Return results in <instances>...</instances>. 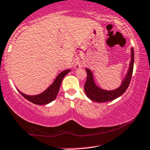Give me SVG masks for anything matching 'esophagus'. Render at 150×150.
<instances>
[{
  "label": "esophagus",
  "mask_w": 150,
  "mask_h": 150,
  "mask_svg": "<svg viewBox=\"0 0 150 150\" xmlns=\"http://www.w3.org/2000/svg\"><path fill=\"white\" fill-rule=\"evenodd\" d=\"M82 66V62H81V61H77L76 62H75V68H80Z\"/></svg>",
  "instance_id": "1"
}]
</instances>
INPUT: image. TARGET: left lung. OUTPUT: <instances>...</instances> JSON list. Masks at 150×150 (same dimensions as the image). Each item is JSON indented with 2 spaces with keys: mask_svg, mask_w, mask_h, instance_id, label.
Wrapping results in <instances>:
<instances>
[{
  "mask_svg": "<svg viewBox=\"0 0 150 150\" xmlns=\"http://www.w3.org/2000/svg\"><path fill=\"white\" fill-rule=\"evenodd\" d=\"M131 57L129 69L127 70L125 77L122 81L120 86L115 89L105 90L97 86L95 83L92 71L89 68H86L85 70L87 73V77H86V83L84 84V91H85L86 96L90 100L98 103L110 101L120 97L127 91L131 82V77H132L133 64H134V51L133 48H131Z\"/></svg>",
  "mask_w": 150,
  "mask_h": 150,
  "instance_id": "8db88e82",
  "label": "left lung"
}]
</instances>
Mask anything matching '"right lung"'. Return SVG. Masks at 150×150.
<instances>
[{
    "instance_id": "add662e5",
    "label": "right lung",
    "mask_w": 150,
    "mask_h": 150,
    "mask_svg": "<svg viewBox=\"0 0 150 150\" xmlns=\"http://www.w3.org/2000/svg\"><path fill=\"white\" fill-rule=\"evenodd\" d=\"M71 71V70L68 69L64 70L58 75V76L56 77L55 80L54 81L53 83L45 91L37 95H27L25 93L21 92L19 90H18L19 93L24 97L25 98L29 100L30 102L33 103L36 105H46L50 103L52 101H53L54 99H56L58 93H59L60 86L62 82L64 77L66 76L67 74Z\"/></svg>"
}]
</instances>
